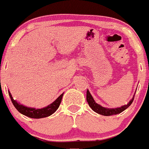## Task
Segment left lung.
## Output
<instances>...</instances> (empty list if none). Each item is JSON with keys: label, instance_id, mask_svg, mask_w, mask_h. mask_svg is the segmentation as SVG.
I'll use <instances>...</instances> for the list:
<instances>
[{"label": "left lung", "instance_id": "8db88e82", "mask_svg": "<svg viewBox=\"0 0 149 149\" xmlns=\"http://www.w3.org/2000/svg\"><path fill=\"white\" fill-rule=\"evenodd\" d=\"M134 95L131 100L128 102V103L127 105H124L123 106L120 107V108H105V107H102V105H99L97 102L95 101L94 98L93 97L92 95L90 94V91L88 90H87V101L88 102L89 105H90V108H92V110L93 111H95V113H98V114H100L102 116H113V115H117L119 113H122L123 111L127 109L130 105H131V103L133 102V99H134Z\"/></svg>", "mask_w": 149, "mask_h": 149}]
</instances>
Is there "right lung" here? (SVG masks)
I'll return each mask as SVG.
<instances>
[{"label":"right lung","mask_w":149,"mask_h":149,"mask_svg":"<svg viewBox=\"0 0 149 149\" xmlns=\"http://www.w3.org/2000/svg\"><path fill=\"white\" fill-rule=\"evenodd\" d=\"M8 94L13 105L19 113L27 116V117L31 118H42L50 116L54 112H56V110H57L58 108L59 107V105H60L64 93H62L60 96H59L52 103L43 108H35L25 106V105L18 102L17 100L13 99L11 95V93H10L9 90Z\"/></svg>","instance_id":"obj_1"}]
</instances>
